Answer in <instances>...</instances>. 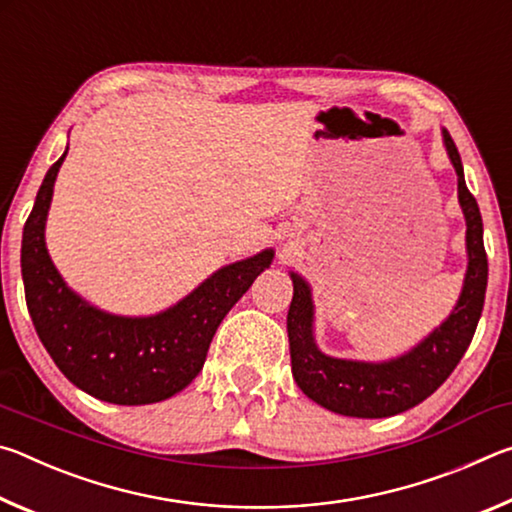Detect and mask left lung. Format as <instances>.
I'll use <instances>...</instances> for the list:
<instances>
[{"mask_svg": "<svg viewBox=\"0 0 512 512\" xmlns=\"http://www.w3.org/2000/svg\"><path fill=\"white\" fill-rule=\"evenodd\" d=\"M445 146L458 176V203L467 223V275L463 293L452 314L418 348L386 363H363L334 359L320 352L311 334V293L300 275L291 273L293 300L287 314L291 370L300 391L325 409L350 418H391L443 386L452 375L479 325L485 287H488V257L483 248V221L476 198L465 185L461 155L452 135L443 131Z\"/></svg>", "mask_w": 512, "mask_h": 512, "instance_id": "obj_1", "label": "left lung"}]
</instances>
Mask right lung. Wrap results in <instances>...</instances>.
<instances>
[{
  "label": "right lung",
  "mask_w": 512,
  "mask_h": 512,
  "mask_svg": "<svg viewBox=\"0 0 512 512\" xmlns=\"http://www.w3.org/2000/svg\"><path fill=\"white\" fill-rule=\"evenodd\" d=\"M63 158L51 164L24 223L22 280L33 327L58 370L110 404L162 402L201 372L212 336L273 250L216 271L176 307L149 318L110 316L65 287L45 248V221Z\"/></svg>",
  "instance_id": "add662e5"
}]
</instances>
